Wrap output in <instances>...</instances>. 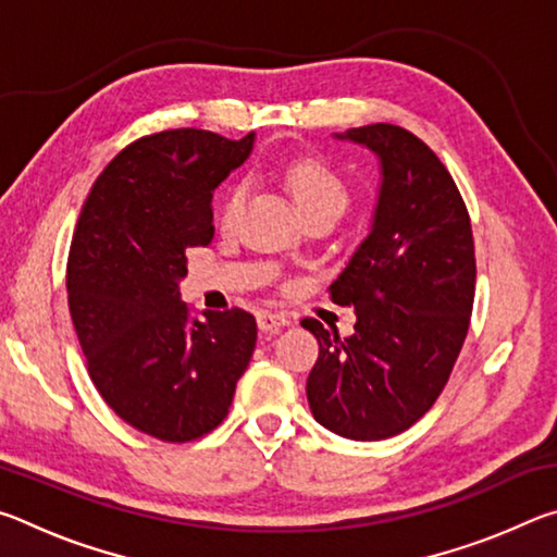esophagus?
<instances>
[{
    "label": "esophagus",
    "mask_w": 557,
    "mask_h": 557,
    "mask_svg": "<svg viewBox=\"0 0 557 557\" xmlns=\"http://www.w3.org/2000/svg\"><path fill=\"white\" fill-rule=\"evenodd\" d=\"M258 326L262 329V332H277V329H282V326H289V319L285 314H277V312H260Z\"/></svg>",
    "instance_id": "1"
}]
</instances>
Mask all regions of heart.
<instances>
[{
  "mask_svg": "<svg viewBox=\"0 0 557 557\" xmlns=\"http://www.w3.org/2000/svg\"><path fill=\"white\" fill-rule=\"evenodd\" d=\"M287 188L295 199L299 213L322 209V206H332V209L344 211L346 206V186L342 178L336 176L332 166H326L319 159H299V162L292 164L285 174ZM243 201V188L233 186L228 194H225L223 206H221V221L228 223L235 213L240 209Z\"/></svg>",
  "mask_w": 557,
  "mask_h": 557,
  "instance_id": "1",
  "label": "heart"
}]
</instances>
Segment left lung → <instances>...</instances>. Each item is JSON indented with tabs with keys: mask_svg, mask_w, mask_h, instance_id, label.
Instances as JSON below:
<instances>
[{
	"mask_svg": "<svg viewBox=\"0 0 557 557\" xmlns=\"http://www.w3.org/2000/svg\"><path fill=\"white\" fill-rule=\"evenodd\" d=\"M332 137L369 149L381 178L369 233L332 282L354 334L301 322L319 342L307 400L334 435L375 442L414 425L445 388L474 305V240L445 164L408 129L379 122Z\"/></svg>",
	"mask_w": 557,
	"mask_h": 557,
	"instance_id": "left-lung-1",
	"label": "left lung"
}]
</instances>
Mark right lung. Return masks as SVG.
<instances>
[{"mask_svg":"<svg viewBox=\"0 0 557 557\" xmlns=\"http://www.w3.org/2000/svg\"><path fill=\"white\" fill-rule=\"evenodd\" d=\"M238 143L166 129L132 143L92 184L69 256V307L90 379L145 435L186 442L228 414L256 351V317L194 312L178 282L188 248L213 238V191L245 164Z\"/></svg>","mask_w":557,"mask_h":557,"instance_id":"right-lung-1","label":"right lung"}]
</instances>
